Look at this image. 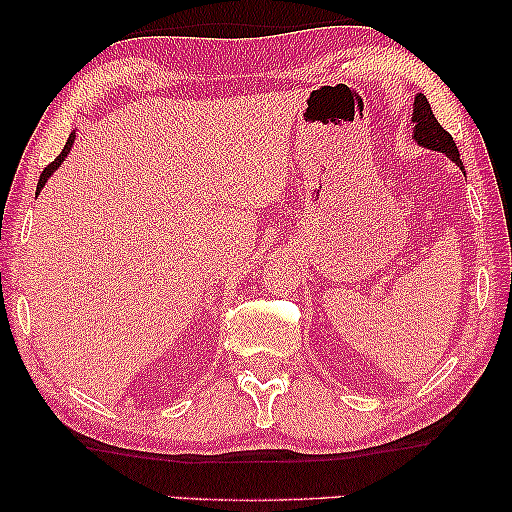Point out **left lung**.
<instances>
[{
    "instance_id": "obj_1",
    "label": "left lung",
    "mask_w": 512,
    "mask_h": 512,
    "mask_svg": "<svg viewBox=\"0 0 512 512\" xmlns=\"http://www.w3.org/2000/svg\"><path fill=\"white\" fill-rule=\"evenodd\" d=\"M412 125H415V130H412V139H415L419 146L445 153L447 158H452L454 163L464 170V163H461V158H459L457 144H454L450 132L443 130V125L436 121V116H433V111H431V104H429V100H426V95H422V93L415 97V104H412Z\"/></svg>"
}]
</instances>
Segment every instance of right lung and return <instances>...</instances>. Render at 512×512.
<instances>
[{"label":"right lung","instance_id":"add662e5","mask_svg":"<svg viewBox=\"0 0 512 512\" xmlns=\"http://www.w3.org/2000/svg\"><path fill=\"white\" fill-rule=\"evenodd\" d=\"M74 137H76V132H72V135H69V139H67V144H65V149H62V151H60V156H58V158H55V160H53V163H51V165H48L44 172H41V177H39V184H37V191H41V188H44V184H46V181H48V177H51V174H53L55 170H58V167L62 165V160H65V158H67V153H69V149H72V144H74Z\"/></svg>","mask_w":512,"mask_h":512}]
</instances>
